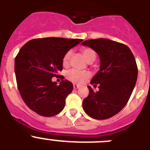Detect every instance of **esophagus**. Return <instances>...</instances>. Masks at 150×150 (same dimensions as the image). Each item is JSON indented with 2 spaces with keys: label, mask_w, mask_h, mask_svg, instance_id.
Segmentation results:
<instances>
[{
  "label": "esophagus",
  "mask_w": 150,
  "mask_h": 150,
  "mask_svg": "<svg viewBox=\"0 0 150 150\" xmlns=\"http://www.w3.org/2000/svg\"><path fill=\"white\" fill-rule=\"evenodd\" d=\"M78 88H79V86H78V85H76V84H74V89H77Z\"/></svg>",
  "instance_id": "obj_1"
}]
</instances>
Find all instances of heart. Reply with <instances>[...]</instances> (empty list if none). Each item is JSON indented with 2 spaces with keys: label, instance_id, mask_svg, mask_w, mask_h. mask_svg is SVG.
Listing matches in <instances>:
<instances>
[{
  "label": "heart",
  "instance_id": "b5f03b06",
  "mask_svg": "<svg viewBox=\"0 0 150 150\" xmlns=\"http://www.w3.org/2000/svg\"><path fill=\"white\" fill-rule=\"evenodd\" d=\"M71 52H72L71 50H69L64 55L63 59H62V64L64 67H67L68 65ZM82 52H83V55L85 57V59H86L88 62H94L96 59V54L94 52V50H92L91 49L83 48L82 50ZM66 76L69 80H71L74 83H81L89 77L90 74L87 71H79L77 70H75V69H72V70L67 71Z\"/></svg>",
  "mask_w": 150,
  "mask_h": 150
}]
</instances>
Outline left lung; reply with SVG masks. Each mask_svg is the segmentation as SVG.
I'll use <instances>...</instances> for the list:
<instances>
[{
	"mask_svg": "<svg viewBox=\"0 0 150 150\" xmlns=\"http://www.w3.org/2000/svg\"><path fill=\"white\" fill-rule=\"evenodd\" d=\"M83 46L91 48L98 55L99 71L88 86L89 95L83 100V108L95 120H107L117 114L126 105L137 79L134 56L128 46L105 38L88 40Z\"/></svg>",
	"mask_w": 150,
	"mask_h": 150,
	"instance_id": "left-lung-1",
	"label": "left lung"
}]
</instances>
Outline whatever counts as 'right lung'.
Wrapping results in <instances>:
<instances>
[{
	"instance_id": "add662e5",
	"label": "right lung",
	"mask_w": 150,
	"mask_h": 150,
	"mask_svg": "<svg viewBox=\"0 0 150 150\" xmlns=\"http://www.w3.org/2000/svg\"><path fill=\"white\" fill-rule=\"evenodd\" d=\"M81 39L38 38L22 46L15 59L18 91L26 105L38 114L53 116L62 112L73 84L64 79L52 80L62 70L64 54L82 42ZM64 79V76H62Z\"/></svg>"
}]
</instances>
